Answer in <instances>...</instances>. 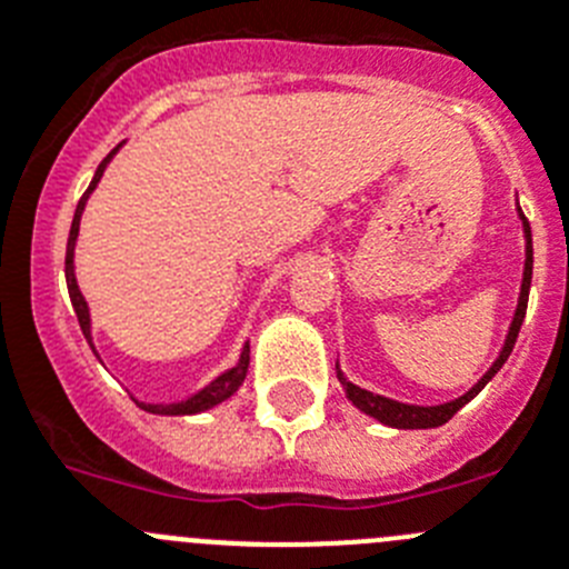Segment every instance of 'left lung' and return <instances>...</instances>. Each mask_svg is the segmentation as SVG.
Masks as SVG:
<instances>
[{
	"mask_svg": "<svg viewBox=\"0 0 569 569\" xmlns=\"http://www.w3.org/2000/svg\"><path fill=\"white\" fill-rule=\"evenodd\" d=\"M521 214V223H525V238H527V258H525V278H521V295H519V306H516V315H513V322H510V331H508V340H505V348H501V355L496 357V362L490 366V371L485 373L482 380L476 382L473 388H470L465 397L453 399V402H445V406H431V408H422V406H406V402H393V399L388 397H380V393H371L366 391V388H357L355 382H348L346 377H342L340 371H337V380L342 382V388H346V397L355 402L357 408H360L362 413H368V417L380 419V422L391 425V428H439V425L448 422L453 413L459 411L462 406H468L470 399L476 397V393L482 391L485 386H488L490 380L496 377V371H499L505 362H508L510 351H513L516 346V337H519V329L521 322H525V315H527V295H530V278H533V238H530V223H527L525 212L519 209Z\"/></svg>",
	"mask_w": 569,
	"mask_h": 569,
	"instance_id": "obj_1",
	"label": "left lung"
}]
</instances>
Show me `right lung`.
I'll return each instance as SVG.
<instances>
[{
	"label": "right lung",
	"instance_id": "right-lung-1",
	"mask_svg": "<svg viewBox=\"0 0 569 569\" xmlns=\"http://www.w3.org/2000/svg\"><path fill=\"white\" fill-rule=\"evenodd\" d=\"M116 152V150H112ZM110 152V156H112ZM110 156L104 158V161L99 163V170H96L93 181H90V187H87V192L81 196L79 207H76V214H73V227H70V238H68V258H64V278H68V291H70V303H73V311L76 317H79V326L81 331H84L87 342H90V348H93V340H90V311H87V303L84 297H81L79 286H76V274H73V249H76V234H79V221H81V212H84V203L87 198H90V192L96 189V183L101 181V176H104V167L107 161H110ZM247 368H249V342L243 346V355H240V362L234 368H229L227 373H221L218 380L209 382L203 391H198L196 397L183 399V402H170V406H150V402H138V408H144V411L150 413H163V417H181V413H201L207 411V408L218 406V402H223V399L232 397L234 391L240 388V382L247 380Z\"/></svg>",
	"mask_w": 569,
	"mask_h": 569
}]
</instances>
